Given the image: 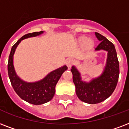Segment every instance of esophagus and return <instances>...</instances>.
Returning a JSON list of instances; mask_svg holds the SVG:
<instances>
[{"instance_id": "34e87169", "label": "esophagus", "mask_w": 129, "mask_h": 129, "mask_svg": "<svg viewBox=\"0 0 129 129\" xmlns=\"http://www.w3.org/2000/svg\"><path fill=\"white\" fill-rule=\"evenodd\" d=\"M73 60L72 59L67 60V61H66V64L67 65L68 69H69L71 68V65L73 64Z\"/></svg>"}]
</instances>
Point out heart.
Segmentation results:
<instances>
[{"label":"heart","instance_id":"b5f03b06","mask_svg":"<svg viewBox=\"0 0 129 129\" xmlns=\"http://www.w3.org/2000/svg\"><path fill=\"white\" fill-rule=\"evenodd\" d=\"M77 42L81 45L85 44V47L88 48H91L93 46V41L90 38L87 39V38L86 36H84L79 37Z\"/></svg>","mask_w":129,"mask_h":129}]
</instances>
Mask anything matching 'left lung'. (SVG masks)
Returning a JSON list of instances; mask_svg holds the SVG:
<instances>
[{"label": "left lung", "mask_w": 129, "mask_h": 129, "mask_svg": "<svg viewBox=\"0 0 129 129\" xmlns=\"http://www.w3.org/2000/svg\"><path fill=\"white\" fill-rule=\"evenodd\" d=\"M95 35L100 43L94 51L107 52V58L102 73L89 82L82 80L81 74L75 66H72L73 80L79 99L90 104L100 103L109 98L115 89L119 77V62L115 47L111 42L99 33Z\"/></svg>", "instance_id": "1"}]
</instances>
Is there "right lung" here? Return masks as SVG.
Instances as JSON below:
<instances>
[{"instance_id": "obj_1", "label": "right lung", "mask_w": 129, "mask_h": 129, "mask_svg": "<svg viewBox=\"0 0 129 129\" xmlns=\"http://www.w3.org/2000/svg\"><path fill=\"white\" fill-rule=\"evenodd\" d=\"M44 32H34L21 37L13 46L8 62V74L11 83L17 94L23 100L34 105H40L50 101L55 93V87L60 77L68 68L64 65L49 73L42 79L35 82L23 80L16 73L13 64V56L16 48L23 40L36 37Z\"/></svg>"}]
</instances>
